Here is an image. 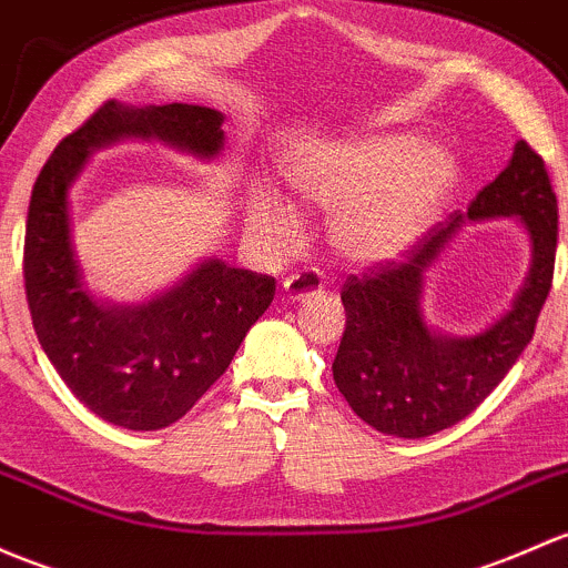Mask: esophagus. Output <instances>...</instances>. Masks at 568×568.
<instances>
[{
  "instance_id": "34e87169",
  "label": "esophagus",
  "mask_w": 568,
  "mask_h": 568,
  "mask_svg": "<svg viewBox=\"0 0 568 568\" xmlns=\"http://www.w3.org/2000/svg\"><path fill=\"white\" fill-rule=\"evenodd\" d=\"M321 288H324V277H321L318 268H302V272L285 277L283 300L302 302V300H307V296L318 294Z\"/></svg>"
}]
</instances>
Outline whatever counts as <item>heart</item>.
<instances>
[{"label":"heart","instance_id":"1","mask_svg":"<svg viewBox=\"0 0 568 568\" xmlns=\"http://www.w3.org/2000/svg\"><path fill=\"white\" fill-rule=\"evenodd\" d=\"M285 176L304 204L334 212L329 239L345 261L381 266L408 255L438 223L459 163L440 143L384 133L300 154ZM250 225L274 247H291L300 236L294 206L272 193L253 195Z\"/></svg>","mask_w":568,"mask_h":568}]
</instances>
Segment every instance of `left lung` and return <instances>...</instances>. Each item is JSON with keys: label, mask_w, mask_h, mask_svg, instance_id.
<instances>
[{"label": "left lung", "mask_w": 568, "mask_h": 568, "mask_svg": "<svg viewBox=\"0 0 568 568\" xmlns=\"http://www.w3.org/2000/svg\"><path fill=\"white\" fill-rule=\"evenodd\" d=\"M511 216L521 223L531 264L513 307L476 335H446L424 315L426 274L465 222ZM558 201L545 163L525 141L509 165L446 223L405 255L362 277L351 274L339 300L345 332L332 362L334 384L354 414L397 438H427L457 425L504 381L530 343L552 285Z\"/></svg>", "instance_id": "1"}]
</instances>
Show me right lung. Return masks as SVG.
Here are the masks:
<instances>
[{
    "mask_svg": "<svg viewBox=\"0 0 568 568\" xmlns=\"http://www.w3.org/2000/svg\"><path fill=\"white\" fill-rule=\"evenodd\" d=\"M223 122L206 105L109 100L53 149L34 182L23 244L34 332L68 389L111 425L163 429L182 419L266 313L274 277L209 255L149 300H100L75 253L70 190L89 158L119 141H160L199 160L220 158Z\"/></svg>",
    "mask_w": 568,
    "mask_h": 568,
    "instance_id": "add662e5",
    "label": "right lung"
}]
</instances>
